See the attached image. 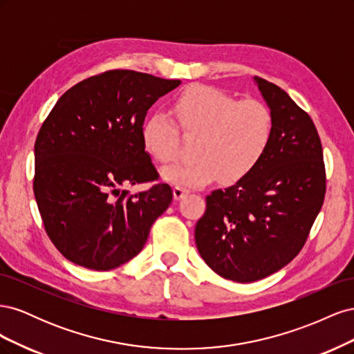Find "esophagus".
<instances>
[{"label": "esophagus", "instance_id": "esophagus-1", "mask_svg": "<svg viewBox=\"0 0 354 354\" xmlns=\"http://www.w3.org/2000/svg\"><path fill=\"white\" fill-rule=\"evenodd\" d=\"M189 194V190L186 189V187H181V186H176L174 189H173V195H174V199L176 201H180V199H183L186 195Z\"/></svg>", "mask_w": 354, "mask_h": 354}]
</instances>
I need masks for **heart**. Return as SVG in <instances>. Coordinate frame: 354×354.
<instances>
[{
    "instance_id": "heart-1",
    "label": "heart",
    "mask_w": 354,
    "mask_h": 354,
    "mask_svg": "<svg viewBox=\"0 0 354 354\" xmlns=\"http://www.w3.org/2000/svg\"><path fill=\"white\" fill-rule=\"evenodd\" d=\"M173 113L185 134L196 136L195 160L162 169V178L185 187L205 186L217 177L236 183L259 167L269 151L274 116L260 100L239 102L209 85H192L173 103ZM143 146L156 162L168 164L177 155L178 130L162 113L142 124Z\"/></svg>"
}]
</instances>
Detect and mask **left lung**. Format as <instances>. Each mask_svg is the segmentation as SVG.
Wrapping results in <instances>:
<instances>
[{
  "label": "left lung",
  "mask_w": 354,
  "mask_h": 354,
  "mask_svg": "<svg viewBox=\"0 0 354 354\" xmlns=\"http://www.w3.org/2000/svg\"><path fill=\"white\" fill-rule=\"evenodd\" d=\"M274 116L269 151L250 176L207 196L198 251L224 279L254 282L301 251L322 208L326 176L316 127L288 93L254 77Z\"/></svg>",
  "instance_id": "8db88e82"
}]
</instances>
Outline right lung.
<instances>
[{
	"mask_svg": "<svg viewBox=\"0 0 354 354\" xmlns=\"http://www.w3.org/2000/svg\"><path fill=\"white\" fill-rule=\"evenodd\" d=\"M180 80L115 69L73 85L55 104L35 142L34 194L60 254L91 270H111L143 250L153 221L173 201L158 181L142 124Z\"/></svg>",
	"mask_w": 354,
	"mask_h": 354,
	"instance_id": "add662e5",
	"label": "right lung"
}]
</instances>
